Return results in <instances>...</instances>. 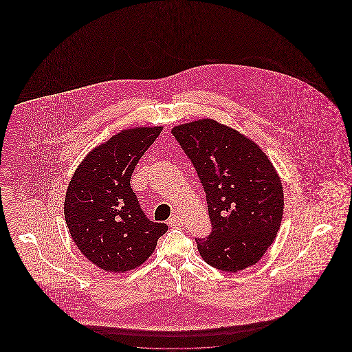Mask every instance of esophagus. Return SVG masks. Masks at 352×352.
<instances>
[{
    "mask_svg": "<svg viewBox=\"0 0 352 352\" xmlns=\"http://www.w3.org/2000/svg\"><path fill=\"white\" fill-rule=\"evenodd\" d=\"M168 226H171V227H179L181 224H182V219L179 218V217H177V215H174V217H171V218L168 220Z\"/></svg>",
    "mask_w": 352,
    "mask_h": 352,
    "instance_id": "esophagus-1",
    "label": "esophagus"
}]
</instances>
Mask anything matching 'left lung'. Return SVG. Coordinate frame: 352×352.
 Masks as SVG:
<instances>
[{"mask_svg": "<svg viewBox=\"0 0 352 352\" xmlns=\"http://www.w3.org/2000/svg\"><path fill=\"white\" fill-rule=\"evenodd\" d=\"M171 133L206 192L212 228L207 237H195L203 260L232 273L254 265L273 243L284 211L283 184L267 154L211 118Z\"/></svg>", "mask_w": 352, "mask_h": 352, "instance_id": "8db88e82", "label": "left lung"}]
</instances>
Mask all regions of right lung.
<instances>
[{
    "instance_id": "right-lung-1",
    "label": "right lung",
    "mask_w": 352,
    "mask_h": 352,
    "mask_svg": "<svg viewBox=\"0 0 352 352\" xmlns=\"http://www.w3.org/2000/svg\"><path fill=\"white\" fill-rule=\"evenodd\" d=\"M162 131L126 129L95 148L72 175L65 201L68 231L84 256L105 272L144 264L168 231L146 218L131 187L134 168Z\"/></svg>"
}]
</instances>
